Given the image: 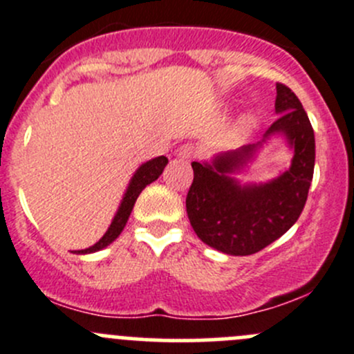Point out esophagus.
Instances as JSON below:
<instances>
[{
  "label": "esophagus",
  "mask_w": 354,
  "mask_h": 354,
  "mask_svg": "<svg viewBox=\"0 0 354 354\" xmlns=\"http://www.w3.org/2000/svg\"><path fill=\"white\" fill-rule=\"evenodd\" d=\"M195 147L192 145V143H185V145H181L180 149H178V157H180V159H187V160H190L192 157H195Z\"/></svg>",
  "instance_id": "obj_1"
}]
</instances>
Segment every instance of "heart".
I'll return each mask as SVG.
<instances>
[{
    "instance_id": "obj_1",
    "label": "heart",
    "mask_w": 354,
    "mask_h": 354,
    "mask_svg": "<svg viewBox=\"0 0 354 354\" xmlns=\"http://www.w3.org/2000/svg\"><path fill=\"white\" fill-rule=\"evenodd\" d=\"M247 121H250V115H249V118H247Z\"/></svg>"
}]
</instances>
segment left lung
I'll use <instances>...</instances> for the list:
<instances>
[{
    "instance_id": "8db88e82",
    "label": "left lung",
    "mask_w": 354,
    "mask_h": 354,
    "mask_svg": "<svg viewBox=\"0 0 354 354\" xmlns=\"http://www.w3.org/2000/svg\"><path fill=\"white\" fill-rule=\"evenodd\" d=\"M275 112L279 119L261 142L216 153L209 162H192L188 219L198 239L219 252H259L297 221L306 204L315 169L313 128L299 98L280 82ZM273 136H283L293 150L290 169L266 184H240L234 174L245 170Z\"/></svg>"
}]
</instances>
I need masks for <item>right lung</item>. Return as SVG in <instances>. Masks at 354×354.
Segmentation results:
<instances>
[{
  "label": "right lung",
  "mask_w": 354,
  "mask_h": 354,
  "mask_svg": "<svg viewBox=\"0 0 354 354\" xmlns=\"http://www.w3.org/2000/svg\"><path fill=\"white\" fill-rule=\"evenodd\" d=\"M166 164H167V159L164 156L156 157V159H150V160H147V162H143L142 166L135 171V174H133L131 180H129V185H128V188H126L124 195H122V201H121V204H119L118 212H115L114 219H112L111 226H109L107 232L104 233V236H102V239L98 240L95 245L88 247V249L74 250V252L75 254H91V252H97V250L105 249L107 245H111V243L114 242L119 235H121L122 230H124L126 223H128V219H129V214H131L133 207H135V202H136V198H138V195L142 194V190L147 187V185H150L152 181H156L157 178L162 174Z\"/></svg>",
  "instance_id": "add662e5"
}]
</instances>
